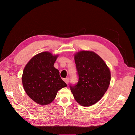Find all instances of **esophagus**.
I'll return each mask as SVG.
<instances>
[{"instance_id":"esophagus-1","label":"esophagus","mask_w":135,"mask_h":135,"mask_svg":"<svg viewBox=\"0 0 135 135\" xmlns=\"http://www.w3.org/2000/svg\"><path fill=\"white\" fill-rule=\"evenodd\" d=\"M64 81H65V83H66L67 84H68L69 81V78H66L64 79Z\"/></svg>"}]
</instances>
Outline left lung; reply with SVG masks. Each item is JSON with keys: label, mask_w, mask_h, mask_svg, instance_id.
<instances>
[{"label": "left lung", "mask_w": 135, "mask_h": 135, "mask_svg": "<svg viewBox=\"0 0 135 135\" xmlns=\"http://www.w3.org/2000/svg\"><path fill=\"white\" fill-rule=\"evenodd\" d=\"M78 81L70 84L74 99L80 105L89 107L107 92L111 75L107 64L92 51H80L74 56Z\"/></svg>", "instance_id": "1"}]
</instances>
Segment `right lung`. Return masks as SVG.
Segmentation results:
<instances>
[{"instance_id":"right-lung-1","label":"right lung","mask_w":135,"mask_h":135,"mask_svg":"<svg viewBox=\"0 0 135 135\" xmlns=\"http://www.w3.org/2000/svg\"><path fill=\"white\" fill-rule=\"evenodd\" d=\"M57 56L44 52L35 55L24 68L22 77L23 88L35 103L46 105L54 101L57 92L67 86L54 66Z\"/></svg>"}]
</instances>
